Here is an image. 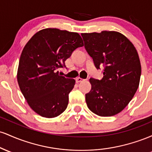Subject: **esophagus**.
<instances>
[{
    "label": "esophagus",
    "mask_w": 152,
    "mask_h": 152,
    "mask_svg": "<svg viewBox=\"0 0 152 152\" xmlns=\"http://www.w3.org/2000/svg\"><path fill=\"white\" fill-rule=\"evenodd\" d=\"M76 82H77V83H80V82L84 81V79H83V78H81V77H77V78H76Z\"/></svg>",
    "instance_id": "obj_1"
}]
</instances>
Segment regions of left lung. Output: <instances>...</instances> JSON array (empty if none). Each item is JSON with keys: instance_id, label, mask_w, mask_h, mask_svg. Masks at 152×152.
<instances>
[{"instance_id": "1", "label": "left lung", "mask_w": 152, "mask_h": 152, "mask_svg": "<svg viewBox=\"0 0 152 152\" xmlns=\"http://www.w3.org/2000/svg\"><path fill=\"white\" fill-rule=\"evenodd\" d=\"M85 48L97 69L104 66L102 80L91 78L87 106L100 116H112L125 109L137 92L142 66L137 50L117 31L81 34Z\"/></svg>"}]
</instances>
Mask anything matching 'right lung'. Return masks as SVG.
I'll use <instances>...</instances> for the list:
<instances>
[{"label":"right lung","instance_id":"right-lung-1","mask_svg":"<svg viewBox=\"0 0 152 152\" xmlns=\"http://www.w3.org/2000/svg\"><path fill=\"white\" fill-rule=\"evenodd\" d=\"M83 46L78 33L58 28L35 34L22 50L17 80L24 98L36 114L56 117L69 104V94L76 81L60 76L58 69L76 48Z\"/></svg>","mask_w":152,"mask_h":152}]
</instances>
